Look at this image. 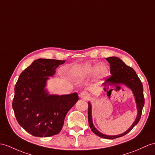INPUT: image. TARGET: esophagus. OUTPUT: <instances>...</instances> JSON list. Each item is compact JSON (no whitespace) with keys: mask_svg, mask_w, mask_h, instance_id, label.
Returning a JSON list of instances; mask_svg holds the SVG:
<instances>
[{"mask_svg":"<svg viewBox=\"0 0 155 155\" xmlns=\"http://www.w3.org/2000/svg\"><path fill=\"white\" fill-rule=\"evenodd\" d=\"M79 96H80V97L81 98V99H89V98L90 97L89 94L87 91H81L80 93V95H79Z\"/></svg>","mask_w":155,"mask_h":155,"instance_id":"obj_1","label":"esophagus"}]
</instances>
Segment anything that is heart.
<instances>
[{
    "label": "heart",
    "mask_w": 155,
    "mask_h": 155,
    "mask_svg": "<svg viewBox=\"0 0 155 155\" xmlns=\"http://www.w3.org/2000/svg\"><path fill=\"white\" fill-rule=\"evenodd\" d=\"M93 73L95 81L101 82L108 76V69L103 64L92 65L90 63H86L74 66L70 70V74L79 80H84Z\"/></svg>",
    "instance_id": "obj_1"
}]
</instances>
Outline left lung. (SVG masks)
<instances>
[{
    "mask_svg": "<svg viewBox=\"0 0 155 155\" xmlns=\"http://www.w3.org/2000/svg\"><path fill=\"white\" fill-rule=\"evenodd\" d=\"M106 60L110 64V74L111 76L108 78L104 83V85H113L118 84H124L127 87H129L133 92L135 97V103L137 105V114L135 118V120L131 127L126 131L120 135H107L101 133L98 131L93 125L92 121V108L91 103H88V121L91 130H92L94 134L98 136L104 138L113 139L118 138L125 135L133 129V127L137 124L141 118L142 114V110L145 104V99L143 95V84L136 74L135 70L132 68L127 66L121 59L118 57L112 56V57L107 58Z\"/></svg>",
    "mask_w": 155,
    "mask_h": 155,
    "instance_id": "8db88e82",
    "label": "left lung"
}]
</instances>
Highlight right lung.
Here are the masks:
<instances>
[{"instance_id": "add662e5", "label": "right lung", "mask_w": 155, "mask_h": 155, "mask_svg": "<svg viewBox=\"0 0 155 155\" xmlns=\"http://www.w3.org/2000/svg\"><path fill=\"white\" fill-rule=\"evenodd\" d=\"M65 60H35L19 76L15 85L12 108L18 124L35 137L60 133L66 115L79 100L77 93L49 95L45 88L48 77Z\"/></svg>"}]
</instances>
